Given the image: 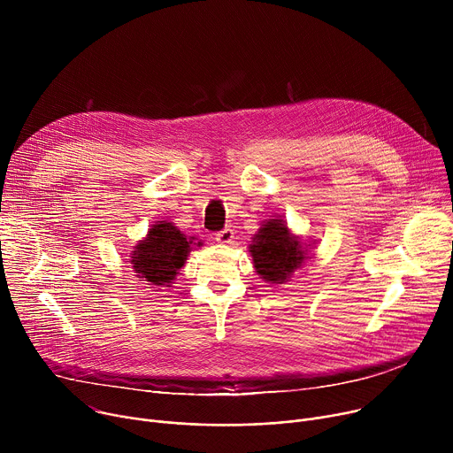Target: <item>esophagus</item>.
<instances>
[{
	"instance_id": "1",
	"label": "esophagus",
	"mask_w": 453,
	"mask_h": 453,
	"mask_svg": "<svg viewBox=\"0 0 453 453\" xmlns=\"http://www.w3.org/2000/svg\"><path fill=\"white\" fill-rule=\"evenodd\" d=\"M215 240H217L219 243H231V242L234 240V233H233V229L226 227V229H222V231H219V233L215 234Z\"/></svg>"
}]
</instances>
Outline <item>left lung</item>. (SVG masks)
Here are the masks:
<instances>
[{"instance_id":"8db88e82","label":"left lung","mask_w":453,"mask_h":453,"mask_svg":"<svg viewBox=\"0 0 453 453\" xmlns=\"http://www.w3.org/2000/svg\"><path fill=\"white\" fill-rule=\"evenodd\" d=\"M256 273L269 283H285L306 260V247L292 234L283 220L271 219L262 224L249 245Z\"/></svg>"}]
</instances>
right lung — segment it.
Masks as SVG:
<instances>
[{
	"mask_svg": "<svg viewBox=\"0 0 453 453\" xmlns=\"http://www.w3.org/2000/svg\"><path fill=\"white\" fill-rule=\"evenodd\" d=\"M196 236H186L172 222H156L145 240L134 245L131 267L143 281L156 287H170L193 247H201Z\"/></svg>",
	"mask_w": 453,
	"mask_h": 453,
	"instance_id": "right-lung-1",
	"label": "right lung"
}]
</instances>
